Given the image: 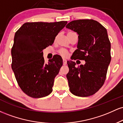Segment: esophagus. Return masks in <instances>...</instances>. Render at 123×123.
Wrapping results in <instances>:
<instances>
[{
  "label": "esophagus",
  "mask_w": 123,
  "mask_h": 123,
  "mask_svg": "<svg viewBox=\"0 0 123 123\" xmlns=\"http://www.w3.org/2000/svg\"><path fill=\"white\" fill-rule=\"evenodd\" d=\"M66 63H67V61H66V60H65V59H63V65H66Z\"/></svg>",
  "instance_id": "34e87169"
}]
</instances>
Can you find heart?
I'll return each mask as SVG.
<instances>
[{
    "label": "heart",
    "mask_w": 123,
    "mask_h": 123,
    "mask_svg": "<svg viewBox=\"0 0 123 123\" xmlns=\"http://www.w3.org/2000/svg\"><path fill=\"white\" fill-rule=\"evenodd\" d=\"M73 33H74V32H72V31H69V32H67L66 33V35H67V37L68 38H69V37ZM59 54L61 55V56H62L63 57H68V51L65 50H61L59 51Z\"/></svg>",
    "instance_id": "obj_1"
}]
</instances>
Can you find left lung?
Masks as SVG:
<instances>
[{
	"instance_id": "8db88e82",
	"label": "left lung",
	"mask_w": 123,
	"mask_h": 123,
	"mask_svg": "<svg viewBox=\"0 0 123 123\" xmlns=\"http://www.w3.org/2000/svg\"><path fill=\"white\" fill-rule=\"evenodd\" d=\"M66 27L79 35L77 49L71 59L86 61L77 67L75 62H67L69 70L66 77L70 91L78 97L92 95L104 85L111 61V45L107 31L93 19L74 20Z\"/></svg>"
}]
</instances>
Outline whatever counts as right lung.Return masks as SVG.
Instances as JSON below:
<instances>
[{
	"label": "right lung",
	"instance_id": "obj_1",
	"mask_svg": "<svg viewBox=\"0 0 123 123\" xmlns=\"http://www.w3.org/2000/svg\"><path fill=\"white\" fill-rule=\"evenodd\" d=\"M67 21L26 22L15 32L12 49V68L18 85L25 94L35 98L49 95L62 66L55 55L44 63L43 50L52 45Z\"/></svg>",
	"mask_w": 123,
	"mask_h": 123
}]
</instances>
